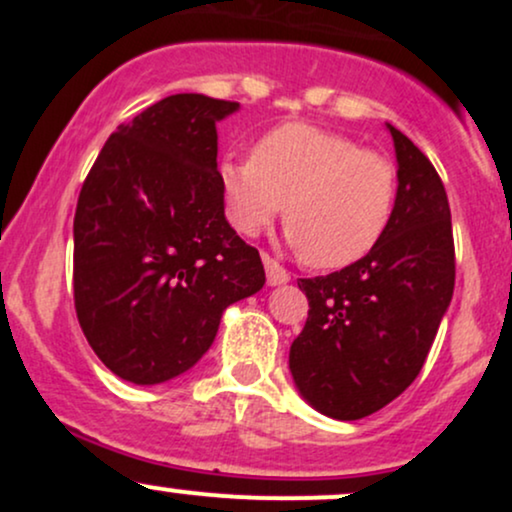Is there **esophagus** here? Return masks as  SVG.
Masks as SVG:
<instances>
[{"label": "esophagus", "instance_id": "obj_1", "mask_svg": "<svg viewBox=\"0 0 512 512\" xmlns=\"http://www.w3.org/2000/svg\"><path fill=\"white\" fill-rule=\"evenodd\" d=\"M262 262H264V269H267V284L269 286H281V284H286V281L291 279V274L286 272V269L281 267V264L276 262L274 257L262 255Z\"/></svg>", "mask_w": 512, "mask_h": 512}]
</instances>
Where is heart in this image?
<instances>
[{"mask_svg": "<svg viewBox=\"0 0 512 512\" xmlns=\"http://www.w3.org/2000/svg\"><path fill=\"white\" fill-rule=\"evenodd\" d=\"M219 180L240 231H262L284 209L291 243L315 269L363 260L383 240L397 204L390 158L303 122L269 129L250 158H223Z\"/></svg>", "mask_w": 512, "mask_h": 512, "instance_id": "1", "label": "heart"}]
</instances>
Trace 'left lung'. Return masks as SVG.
Here are the masks:
<instances>
[{"label": "left lung", "instance_id": "left-lung-1", "mask_svg": "<svg viewBox=\"0 0 512 512\" xmlns=\"http://www.w3.org/2000/svg\"><path fill=\"white\" fill-rule=\"evenodd\" d=\"M397 154V204L363 260L301 279L308 320L289 368L320 414L356 421L414 383L455 289L450 204L440 175L409 137L387 125Z\"/></svg>", "mask_w": 512, "mask_h": 512}]
</instances>
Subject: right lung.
Returning a JSON list of instances; mask_svg holds the SVG:
<instances>
[{
    "label": "right lung",
    "instance_id": "1",
    "mask_svg": "<svg viewBox=\"0 0 512 512\" xmlns=\"http://www.w3.org/2000/svg\"><path fill=\"white\" fill-rule=\"evenodd\" d=\"M238 103L175 93L117 127L74 214V308L117 378L158 385L207 354L223 310L264 286L228 226L216 122Z\"/></svg>",
    "mask_w": 512,
    "mask_h": 512
}]
</instances>
